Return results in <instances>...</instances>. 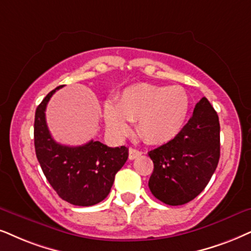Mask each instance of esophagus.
<instances>
[{
    "instance_id": "esophagus-1",
    "label": "esophagus",
    "mask_w": 251,
    "mask_h": 251,
    "mask_svg": "<svg viewBox=\"0 0 251 251\" xmlns=\"http://www.w3.org/2000/svg\"><path fill=\"white\" fill-rule=\"evenodd\" d=\"M142 153L141 151H139V149H135V148H129L128 149V157L129 160H134V158L140 156Z\"/></svg>"
}]
</instances>
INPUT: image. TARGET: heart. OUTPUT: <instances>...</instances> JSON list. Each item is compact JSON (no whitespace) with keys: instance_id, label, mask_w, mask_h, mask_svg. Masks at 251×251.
Here are the masks:
<instances>
[{"instance_id":"b5f03b06","label":"heart","mask_w":251,"mask_h":251,"mask_svg":"<svg viewBox=\"0 0 251 251\" xmlns=\"http://www.w3.org/2000/svg\"><path fill=\"white\" fill-rule=\"evenodd\" d=\"M190 100L179 85L139 83L124 89L116 105L105 103L104 120L118 135L128 132V122L138 120V131L151 144H166L182 131L186 122Z\"/></svg>"}]
</instances>
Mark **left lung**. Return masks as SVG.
Returning a JSON list of instances; mask_svg holds the SVG:
<instances>
[{
	"label": "left lung",
	"instance_id": "1",
	"mask_svg": "<svg viewBox=\"0 0 251 251\" xmlns=\"http://www.w3.org/2000/svg\"><path fill=\"white\" fill-rule=\"evenodd\" d=\"M154 170L148 186L155 198L178 206L206 188L220 158L219 117L202 97L176 138L148 153Z\"/></svg>",
	"mask_w": 251,
	"mask_h": 251
}]
</instances>
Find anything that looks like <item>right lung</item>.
Returning <instances> with one entry per match:
<instances>
[{"label":"right lung","instance_id":"1","mask_svg":"<svg viewBox=\"0 0 251 251\" xmlns=\"http://www.w3.org/2000/svg\"><path fill=\"white\" fill-rule=\"evenodd\" d=\"M60 88L50 91L36 110V155L44 175L60 198L75 206H93L110 193L116 174L127 161L128 149L125 146L107 147L94 140L77 147L58 144L47 127L45 110Z\"/></svg>","mask_w":251,"mask_h":251}]
</instances>
